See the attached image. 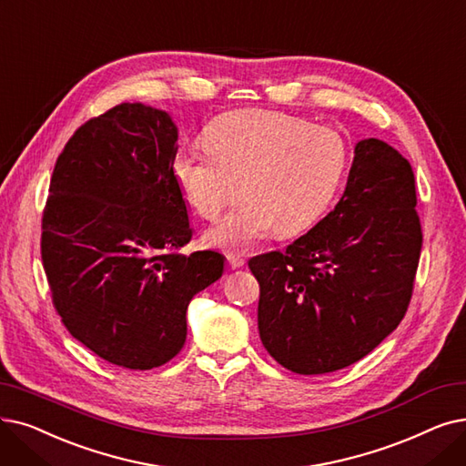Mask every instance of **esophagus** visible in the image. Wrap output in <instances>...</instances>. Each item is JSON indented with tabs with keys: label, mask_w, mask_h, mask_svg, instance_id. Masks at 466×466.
Returning <instances> with one entry per match:
<instances>
[{
	"label": "esophagus",
	"mask_w": 466,
	"mask_h": 466,
	"mask_svg": "<svg viewBox=\"0 0 466 466\" xmlns=\"http://www.w3.org/2000/svg\"><path fill=\"white\" fill-rule=\"evenodd\" d=\"M227 260H228V267H230L232 270H236V268H239V267H244V258H241L239 255L228 253V255H227Z\"/></svg>",
	"instance_id": "34e87169"
}]
</instances>
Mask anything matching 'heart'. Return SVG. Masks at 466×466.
Returning <instances> with one entry per match:
<instances>
[{"label": "heart", "instance_id": "1", "mask_svg": "<svg viewBox=\"0 0 466 466\" xmlns=\"http://www.w3.org/2000/svg\"><path fill=\"white\" fill-rule=\"evenodd\" d=\"M206 148L185 147L173 175L201 218H217L241 187L246 198L206 234L211 246L248 249L272 228L307 230L328 209L349 166V147L335 129L270 112L234 110L206 127Z\"/></svg>", "mask_w": 466, "mask_h": 466}]
</instances>
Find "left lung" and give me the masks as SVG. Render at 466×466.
<instances>
[{
    "mask_svg": "<svg viewBox=\"0 0 466 466\" xmlns=\"http://www.w3.org/2000/svg\"><path fill=\"white\" fill-rule=\"evenodd\" d=\"M415 206L410 161L379 138H363L335 209L286 251L249 258L260 286V340L279 366L331 373L398 328L422 246Z\"/></svg>",
    "mask_w": 466,
    "mask_h": 466,
    "instance_id": "1",
    "label": "left lung"
}]
</instances>
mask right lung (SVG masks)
I'll use <instances>...</instances> for the list:
<instances>
[{
  "label": "right lung",
  "mask_w": 466,
  "mask_h": 466,
  "mask_svg": "<svg viewBox=\"0 0 466 466\" xmlns=\"http://www.w3.org/2000/svg\"><path fill=\"white\" fill-rule=\"evenodd\" d=\"M167 112L124 103L79 127L58 156L42 220V258L65 328L98 358L152 370L187 340V309L225 270L192 239Z\"/></svg>",
  "instance_id": "add662e5"
}]
</instances>
